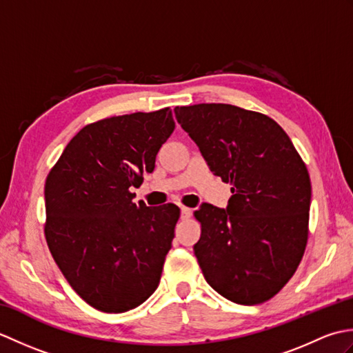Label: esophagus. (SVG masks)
Returning a JSON list of instances; mask_svg holds the SVG:
<instances>
[{"label":"esophagus","instance_id":"esophagus-1","mask_svg":"<svg viewBox=\"0 0 353 353\" xmlns=\"http://www.w3.org/2000/svg\"><path fill=\"white\" fill-rule=\"evenodd\" d=\"M181 212H182V219H190L191 214H192L191 209L186 208V206H181Z\"/></svg>","mask_w":353,"mask_h":353}]
</instances>
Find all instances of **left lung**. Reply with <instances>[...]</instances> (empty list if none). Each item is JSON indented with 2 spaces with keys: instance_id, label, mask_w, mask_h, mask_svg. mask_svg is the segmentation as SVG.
Here are the masks:
<instances>
[{
  "instance_id": "left-lung-1",
  "label": "left lung",
  "mask_w": 353,
  "mask_h": 353,
  "mask_svg": "<svg viewBox=\"0 0 353 353\" xmlns=\"http://www.w3.org/2000/svg\"><path fill=\"white\" fill-rule=\"evenodd\" d=\"M209 168L232 185L228 209L201 205L194 253L206 282L229 301L258 305L301 264L310 234L311 179L274 119L232 104L174 109Z\"/></svg>"
}]
</instances>
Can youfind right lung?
Listing matches in <instances>:
<instances>
[{
	"label": "right lung",
	"mask_w": 353,
	"mask_h": 353,
	"mask_svg": "<svg viewBox=\"0 0 353 353\" xmlns=\"http://www.w3.org/2000/svg\"><path fill=\"white\" fill-rule=\"evenodd\" d=\"M170 108L85 125L45 181V239L72 290L92 308L125 312L161 281L181 209L134 203L174 130Z\"/></svg>",
	"instance_id": "add662e5"
}]
</instances>
